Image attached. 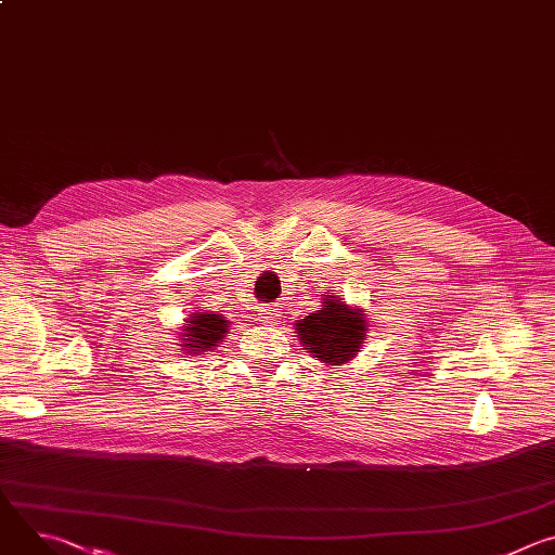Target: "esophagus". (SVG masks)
Wrapping results in <instances>:
<instances>
[{
  "label": "esophagus",
  "instance_id": "34e87169",
  "mask_svg": "<svg viewBox=\"0 0 555 555\" xmlns=\"http://www.w3.org/2000/svg\"><path fill=\"white\" fill-rule=\"evenodd\" d=\"M281 309L279 307H270V309H266L263 311V315H261V319H263V323H268V325H281Z\"/></svg>",
  "mask_w": 555,
  "mask_h": 555
}]
</instances>
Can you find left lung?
Here are the masks:
<instances>
[{
  "mask_svg": "<svg viewBox=\"0 0 555 555\" xmlns=\"http://www.w3.org/2000/svg\"><path fill=\"white\" fill-rule=\"evenodd\" d=\"M323 296L321 307L296 321L294 327L307 353L325 366L340 369L362 349L369 334V321L360 307L349 305L345 298L327 292Z\"/></svg>",
  "mask_w": 555,
  "mask_h": 555,
  "instance_id": "left-lung-1",
  "label": "left lung"
}]
</instances>
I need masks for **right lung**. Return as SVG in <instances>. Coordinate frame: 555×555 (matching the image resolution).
I'll return each mask as SVG.
<instances>
[{
    "mask_svg": "<svg viewBox=\"0 0 555 555\" xmlns=\"http://www.w3.org/2000/svg\"><path fill=\"white\" fill-rule=\"evenodd\" d=\"M228 330L230 321H225L223 313L193 311L180 330V347L189 356H202L219 347Z\"/></svg>",
    "mask_w": 555,
    "mask_h": 555,
    "instance_id": "add662e5",
    "label": "right lung"
}]
</instances>
